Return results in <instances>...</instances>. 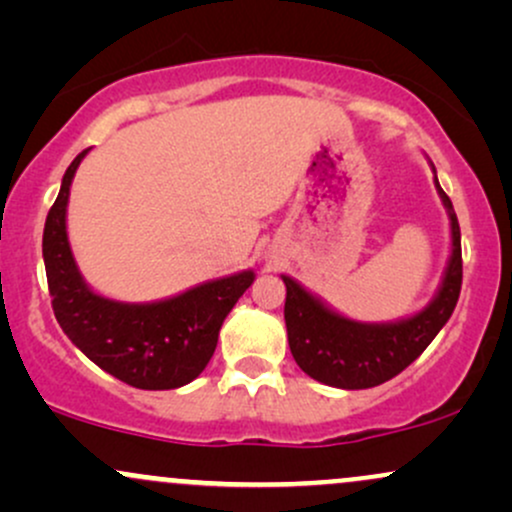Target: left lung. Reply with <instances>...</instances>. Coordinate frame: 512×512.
<instances>
[{"instance_id": "left-lung-1", "label": "left lung", "mask_w": 512, "mask_h": 512, "mask_svg": "<svg viewBox=\"0 0 512 512\" xmlns=\"http://www.w3.org/2000/svg\"><path fill=\"white\" fill-rule=\"evenodd\" d=\"M431 170L436 173L433 163ZM433 182L450 219V255L436 296L414 315L390 322L351 320L298 284L293 276L281 274L286 284L284 320L291 354L303 373L317 383L342 390L383 385L424 354L426 346L450 320L462 289L460 223L436 175Z\"/></svg>"}]
</instances>
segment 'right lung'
Listing matches in <instances>:
<instances>
[{"label": "right lung", "instance_id": "1", "mask_svg": "<svg viewBox=\"0 0 512 512\" xmlns=\"http://www.w3.org/2000/svg\"><path fill=\"white\" fill-rule=\"evenodd\" d=\"M88 151L67 168L45 221L43 260L52 310L76 349L105 373L139 390H175L207 368L223 320L250 289L255 272L219 276L149 303L115 301L93 291L79 272L67 233L69 190Z\"/></svg>", "mask_w": 512, "mask_h": 512}]
</instances>
